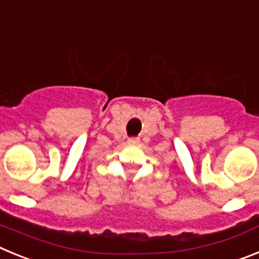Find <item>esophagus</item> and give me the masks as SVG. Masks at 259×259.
<instances>
[{
    "label": "esophagus",
    "mask_w": 259,
    "mask_h": 259,
    "mask_svg": "<svg viewBox=\"0 0 259 259\" xmlns=\"http://www.w3.org/2000/svg\"><path fill=\"white\" fill-rule=\"evenodd\" d=\"M127 143L132 144V146H135V144L139 143V139L138 138H130L129 141H127Z\"/></svg>",
    "instance_id": "1"
}]
</instances>
